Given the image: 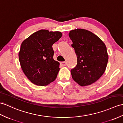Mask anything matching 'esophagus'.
I'll return each instance as SVG.
<instances>
[{
  "label": "esophagus",
  "instance_id": "1",
  "mask_svg": "<svg viewBox=\"0 0 123 123\" xmlns=\"http://www.w3.org/2000/svg\"><path fill=\"white\" fill-rule=\"evenodd\" d=\"M60 64L63 66H66L67 65V63L65 62H60Z\"/></svg>",
  "mask_w": 123,
  "mask_h": 123
}]
</instances>
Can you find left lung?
<instances>
[{
  "label": "left lung",
  "instance_id": "8db88e82",
  "mask_svg": "<svg viewBox=\"0 0 123 123\" xmlns=\"http://www.w3.org/2000/svg\"><path fill=\"white\" fill-rule=\"evenodd\" d=\"M68 36L78 62L71 70L72 78L81 86L90 85L98 81L106 70L108 60L106 45L99 37L85 29L71 30Z\"/></svg>",
  "mask_w": 123,
  "mask_h": 123
}]
</instances>
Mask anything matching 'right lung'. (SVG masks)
Returning <instances> with one entry per match:
<instances>
[{
    "label": "right lung",
    "mask_w": 123,
    "mask_h": 123,
    "mask_svg": "<svg viewBox=\"0 0 123 123\" xmlns=\"http://www.w3.org/2000/svg\"><path fill=\"white\" fill-rule=\"evenodd\" d=\"M59 31L40 30L22 42L19 60L28 79L39 86H45L56 78L60 63L53 59L52 45L62 37Z\"/></svg>",
    "instance_id": "right-lung-1"
}]
</instances>
